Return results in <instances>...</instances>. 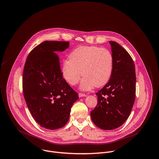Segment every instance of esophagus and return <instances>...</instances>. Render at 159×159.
Wrapping results in <instances>:
<instances>
[{
    "mask_svg": "<svg viewBox=\"0 0 159 159\" xmlns=\"http://www.w3.org/2000/svg\"><path fill=\"white\" fill-rule=\"evenodd\" d=\"M86 96V95L85 94V93H79V97H85Z\"/></svg>",
    "mask_w": 159,
    "mask_h": 159,
    "instance_id": "1",
    "label": "esophagus"
}]
</instances>
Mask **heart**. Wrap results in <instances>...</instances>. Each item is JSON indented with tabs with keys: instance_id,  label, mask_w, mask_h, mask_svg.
I'll list each match as a JSON object with an SVG mask.
<instances>
[{
	"instance_id": "b5f03b06",
	"label": "heart",
	"mask_w": 159,
	"mask_h": 159,
	"mask_svg": "<svg viewBox=\"0 0 159 159\" xmlns=\"http://www.w3.org/2000/svg\"><path fill=\"white\" fill-rule=\"evenodd\" d=\"M113 66V56L108 49L98 46H81L70 53L69 59L63 61L61 72L66 80L72 85L78 83L82 74L84 77L80 88L89 90L94 86L100 87L107 84Z\"/></svg>"
}]
</instances>
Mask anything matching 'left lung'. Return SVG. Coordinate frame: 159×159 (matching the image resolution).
Returning <instances> with one entry per match:
<instances>
[{
  "instance_id": "left-lung-1",
  "label": "left lung",
  "mask_w": 159,
  "mask_h": 159,
  "mask_svg": "<svg viewBox=\"0 0 159 159\" xmlns=\"http://www.w3.org/2000/svg\"><path fill=\"white\" fill-rule=\"evenodd\" d=\"M114 66L108 83L96 93L97 104L90 112L94 124L103 130L121 126L129 117L135 98V69L131 56L120 45L109 42Z\"/></svg>"
}]
</instances>
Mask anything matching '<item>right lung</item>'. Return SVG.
<instances>
[{"instance_id":"1","label":"right lung","mask_w":159,"mask_h":159,"mask_svg":"<svg viewBox=\"0 0 159 159\" xmlns=\"http://www.w3.org/2000/svg\"><path fill=\"white\" fill-rule=\"evenodd\" d=\"M69 42L45 41L29 54L22 76L23 93L35 122L49 130L64 127L78 93L63 78L59 56Z\"/></svg>"}]
</instances>
